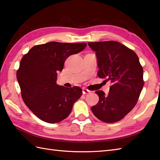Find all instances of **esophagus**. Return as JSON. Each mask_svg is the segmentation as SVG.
<instances>
[{
    "instance_id": "1",
    "label": "esophagus",
    "mask_w": 160,
    "mask_h": 160,
    "mask_svg": "<svg viewBox=\"0 0 160 160\" xmlns=\"http://www.w3.org/2000/svg\"><path fill=\"white\" fill-rule=\"evenodd\" d=\"M82 90H83L82 92H83V94H89L90 92V90H88V89H86V88H83Z\"/></svg>"
}]
</instances>
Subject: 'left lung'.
<instances>
[{
	"label": "left lung",
	"mask_w": 160,
	"mask_h": 160,
	"mask_svg": "<svg viewBox=\"0 0 160 160\" xmlns=\"http://www.w3.org/2000/svg\"><path fill=\"white\" fill-rule=\"evenodd\" d=\"M88 44L96 52L99 68L97 75L112 83L108 94L103 91H96L99 100L91 110L101 121L118 122L136 105L144 86L143 68L135 52L119 42Z\"/></svg>",
	"instance_id": "obj_1"
}]
</instances>
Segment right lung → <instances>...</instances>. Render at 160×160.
<instances>
[{
	"label": "right lung",
	"instance_id": "1",
	"mask_svg": "<svg viewBox=\"0 0 160 160\" xmlns=\"http://www.w3.org/2000/svg\"><path fill=\"white\" fill-rule=\"evenodd\" d=\"M86 43L59 42L35 45L22 58L16 77L21 96L29 109L43 121L58 123L70 115L82 90L57 84V72L72 54L86 48Z\"/></svg>",
	"mask_w": 160,
	"mask_h": 160
}]
</instances>
